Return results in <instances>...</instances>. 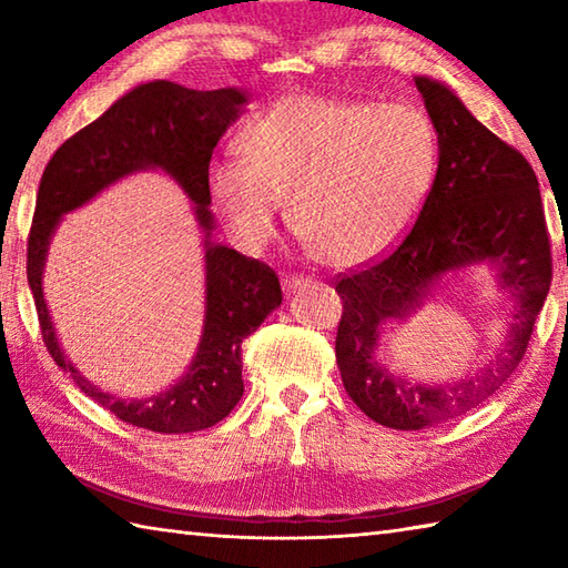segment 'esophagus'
Listing matches in <instances>:
<instances>
[{
    "instance_id": "obj_1",
    "label": "esophagus",
    "mask_w": 568,
    "mask_h": 568,
    "mask_svg": "<svg viewBox=\"0 0 568 568\" xmlns=\"http://www.w3.org/2000/svg\"><path fill=\"white\" fill-rule=\"evenodd\" d=\"M308 282L312 280H306V276H302V274H286L282 280V288L286 294H296V292H302L304 286H308Z\"/></svg>"
}]
</instances>
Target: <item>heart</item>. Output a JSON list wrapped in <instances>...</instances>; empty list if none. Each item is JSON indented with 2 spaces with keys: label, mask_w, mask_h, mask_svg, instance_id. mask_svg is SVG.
<instances>
[{
  "label": "heart",
  "mask_w": 568,
  "mask_h": 568,
  "mask_svg": "<svg viewBox=\"0 0 568 568\" xmlns=\"http://www.w3.org/2000/svg\"><path fill=\"white\" fill-rule=\"evenodd\" d=\"M242 158L212 160L207 192L244 250L272 242L292 195V222L318 260L363 264L420 215L437 175L433 121L410 103L292 93L254 113Z\"/></svg>",
  "instance_id": "heart-1"
}]
</instances>
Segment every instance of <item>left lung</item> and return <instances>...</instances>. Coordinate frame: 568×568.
Masks as SVG:
<instances>
[{"label":"left lung","mask_w":568,"mask_h":568,"mask_svg":"<svg viewBox=\"0 0 568 568\" xmlns=\"http://www.w3.org/2000/svg\"><path fill=\"white\" fill-rule=\"evenodd\" d=\"M437 133V175L413 230L381 262L344 276L336 363L346 393L371 420L423 430L477 408L529 346L551 284L539 183L527 158L487 131L450 85L413 77ZM487 265L513 304L506 344L477 374L437 386L408 382L377 358V341L429 303L447 275Z\"/></svg>","instance_id":"1"}]
</instances>
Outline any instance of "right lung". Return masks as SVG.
<instances>
[{
	"label": "right lung",
	"instance_id": "obj_1",
	"mask_svg": "<svg viewBox=\"0 0 568 568\" xmlns=\"http://www.w3.org/2000/svg\"><path fill=\"white\" fill-rule=\"evenodd\" d=\"M250 93L230 85L192 91L173 81H148L123 93L109 111L63 143L41 175L29 234L27 280L44 344L79 388L123 423L153 433L205 430L227 417L244 393L242 341L282 304V286L266 264L212 240L207 168L227 128L244 113ZM158 169L193 202L206 247V316L196 356L173 386L151 399H121L91 384L60 348L43 298L48 244L63 214L123 176Z\"/></svg>",
	"mask_w": 568,
	"mask_h": 568
}]
</instances>
